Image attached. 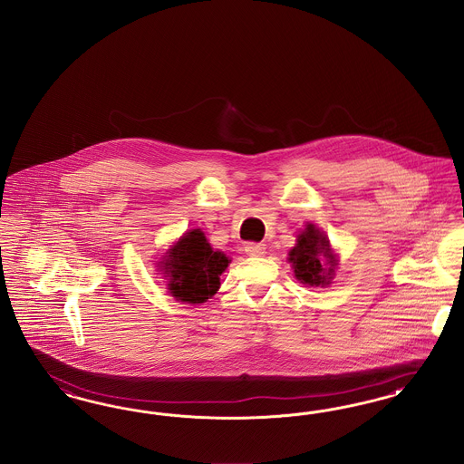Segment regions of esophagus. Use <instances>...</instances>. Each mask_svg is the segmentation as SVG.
Here are the masks:
<instances>
[{"label":"esophagus","mask_w":464,"mask_h":464,"mask_svg":"<svg viewBox=\"0 0 464 464\" xmlns=\"http://www.w3.org/2000/svg\"><path fill=\"white\" fill-rule=\"evenodd\" d=\"M244 251H246V255H249V256H263L265 251H266V247H265V244H262V242H247V244L244 246Z\"/></svg>","instance_id":"34e87169"}]
</instances>
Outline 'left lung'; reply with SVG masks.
I'll use <instances>...</instances> for the list:
<instances>
[{
	"mask_svg": "<svg viewBox=\"0 0 464 464\" xmlns=\"http://www.w3.org/2000/svg\"><path fill=\"white\" fill-rule=\"evenodd\" d=\"M287 262L291 263L296 279L312 287L329 285L334 266L338 265L327 236L312 223L298 234L296 246L289 251Z\"/></svg>",
	"mask_w": 464,
	"mask_h": 464,
	"instance_id": "1",
	"label": "left lung"
}]
</instances>
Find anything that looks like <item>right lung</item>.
Segmentation results:
<instances>
[{"instance_id":"1","label":"right lung","mask_w":464,"mask_h":464,"mask_svg":"<svg viewBox=\"0 0 464 464\" xmlns=\"http://www.w3.org/2000/svg\"><path fill=\"white\" fill-rule=\"evenodd\" d=\"M228 256L215 251L201 228L185 232L160 265L168 277L171 296L183 303H204L220 289V276L228 266Z\"/></svg>"}]
</instances>
